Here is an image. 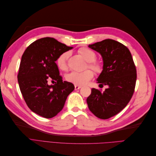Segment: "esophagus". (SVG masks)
<instances>
[{
    "mask_svg": "<svg viewBox=\"0 0 156 156\" xmlns=\"http://www.w3.org/2000/svg\"><path fill=\"white\" fill-rule=\"evenodd\" d=\"M82 87L81 86H79V85H75V90H79V88H81Z\"/></svg>",
    "mask_w": 156,
    "mask_h": 156,
    "instance_id": "1",
    "label": "esophagus"
}]
</instances>
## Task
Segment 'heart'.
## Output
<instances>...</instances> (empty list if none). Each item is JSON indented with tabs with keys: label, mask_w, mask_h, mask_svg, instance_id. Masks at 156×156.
<instances>
[{
	"label": "heart",
	"mask_w": 156,
	"mask_h": 156,
	"mask_svg": "<svg viewBox=\"0 0 156 156\" xmlns=\"http://www.w3.org/2000/svg\"><path fill=\"white\" fill-rule=\"evenodd\" d=\"M78 52L88 62V68H91L96 73H100L101 72L102 66L101 64L95 60L96 58V54L95 52L88 48H85V47L80 48L78 50ZM69 55L70 53L69 51H66L58 56L56 62L60 69L62 71H66L68 69V60ZM94 73L90 69H87L82 72H71L66 75V79L68 82L72 83L75 85L81 86L87 84L90 80L92 79Z\"/></svg>",
	"instance_id": "1"
}]
</instances>
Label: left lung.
<instances>
[{
  "label": "left lung",
  "mask_w": 156,
  "mask_h": 156,
  "mask_svg": "<svg viewBox=\"0 0 156 156\" xmlns=\"http://www.w3.org/2000/svg\"><path fill=\"white\" fill-rule=\"evenodd\" d=\"M88 47L100 53L103 71L98 78L100 85L108 86L103 92L92 88L87 102L90 111L101 119L115 116L126 107L135 91L136 70L129 50L120 42L106 39Z\"/></svg>",
  "instance_id": "left-lung-1"
}]
</instances>
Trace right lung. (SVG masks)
<instances>
[{"label": "right lung", "instance_id": "1", "mask_svg": "<svg viewBox=\"0 0 156 156\" xmlns=\"http://www.w3.org/2000/svg\"><path fill=\"white\" fill-rule=\"evenodd\" d=\"M73 48L53 37H43L32 43L23 54L17 75L19 86L27 106L45 119L62 111L67 97L75 87L63 81L55 61ZM49 80L55 81L49 86Z\"/></svg>", "mask_w": 156, "mask_h": 156}]
</instances>
